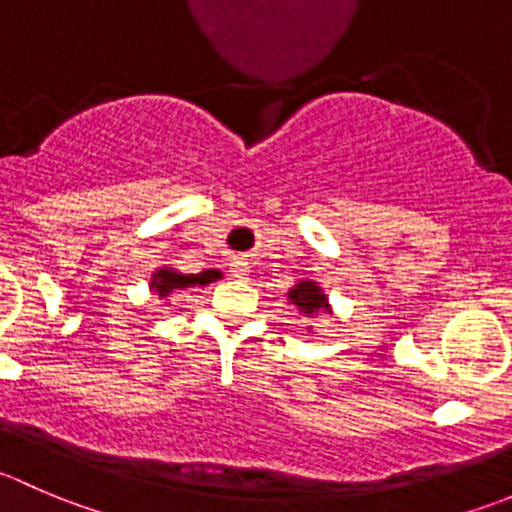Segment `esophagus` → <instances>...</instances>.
Instances as JSON below:
<instances>
[{"mask_svg": "<svg viewBox=\"0 0 512 512\" xmlns=\"http://www.w3.org/2000/svg\"><path fill=\"white\" fill-rule=\"evenodd\" d=\"M230 272H232V277H240V280H245V277L250 275V265H247L245 260H232Z\"/></svg>", "mask_w": 512, "mask_h": 512, "instance_id": "1", "label": "esophagus"}]
</instances>
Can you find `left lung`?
Listing matches in <instances>:
<instances>
[{
  "label": "left lung",
  "instance_id": "obj_1",
  "mask_svg": "<svg viewBox=\"0 0 512 512\" xmlns=\"http://www.w3.org/2000/svg\"><path fill=\"white\" fill-rule=\"evenodd\" d=\"M287 297H290V302L295 307H300L302 312H305L307 317L312 315V312H317V310H327V297L322 295V290L320 287L315 285V282H297L295 287H292L290 292H287Z\"/></svg>",
  "mask_w": 512,
  "mask_h": 512
}]
</instances>
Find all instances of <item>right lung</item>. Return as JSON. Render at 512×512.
Returning a JSON list of instances; mask_svg holds the SVG:
<instances>
[{
    "label": "right lung",
    "mask_w": 512,
    "mask_h": 512,
    "mask_svg": "<svg viewBox=\"0 0 512 512\" xmlns=\"http://www.w3.org/2000/svg\"><path fill=\"white\" fill-rule=\"evenodd\" d=\"M217 277H222L217 270H205L200 275H180V272L170 270V267H162L152 275V292H157L160 297H170L175 290H185V287L195 285H210Z\"/></svg>",
    "instance_id": "1"
}]
</instances>
